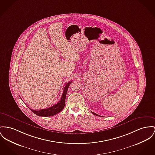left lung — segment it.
Listing matches in <instances>:
<instances>
[{
  "instance_id": "left-lung-1",
  "label": "left lung",
  "mask_w": 155,
  "mask_h": 155,
  "mask_svg": "<svg viewBox=\"0 0 155 155\" xmlns=\"http://www.w3.org/2000/svg\"><path fill=\"white\" fill-rule=\"evenodd\" d=\"M92 114H94V115H96V116H99V115H98V114H94V112H91ZM102 117V116H101Z\"/></svg>"
}]
</instances>
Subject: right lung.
<instances>
[{
	"label": "right lung",
	"mask_w": 155,
	"mask_h": 155,
	"mask_svg": "<svg viewBox=\"0 0 155 155\" xmlns=\"http://www.w3.org/2000/svg\"><path fill=\"white\" fill-rule=\"evenodd\" d=\"M71 82H72V81L69 82L65 84V86L64 87V90H63V92L62 93V97L61 98L60 101H59L56 104L53 105L51 107L47 108V109H43L39 110H33L30 107H28L29 108V109L31 110V111L33 113H34L35 114H36L39 116L48 117V116H54V115L58 114L59 112L62 111L64 107L66 94H67L68 88L69 87V85Z\"/></svg>",
	"instance_id": "right-lung-1"
}]
</instances>
